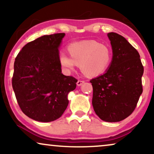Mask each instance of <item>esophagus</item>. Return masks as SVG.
<instances>
[{"label":"esophagus","instance_id":"34e87169","mask_svg":"<svg viewBox=\"0 0 154 154\" xmlns=\"http://www.w3.org/2000/svg\"><path fill=\"white\" fill-rule=\"evenodd\" d=\"M84 83H85V81H82V80H79V81H77V85H81L82 84H83Z\"/></svg>","mask_w":154,"mask_h":154}]
</instances>
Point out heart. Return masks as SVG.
<instances>
[{
  "label": "heart",
  "mask_w": 154,
  "mask_h": 154,
  "mask_svg": "<svg viewBox=\"0 0 154 154\" xmlns=\"http://www.w3.org/2000/svg\"><path fill=\"white\" fill-rule=\"evenodd\" d=\"M67 50L70 57L61 53L59 60L62 68L72 71L79 64L82 72L88 76L104 73L112 60V52L108 46L96 41H83L71 43Z\"/></svg>",
  "instance_id": "1"
}]
</instances>
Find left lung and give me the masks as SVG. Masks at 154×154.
Returning a JSON list of instances; mask_svg holds the SVG:
<instances>
[{"mask_svg":"<svg viewBox=\"0 0 154 154\" xmlns=\"http://www.w3.org/2000/svg\"><path fill=\"white\" fill-rule=\"evenodd\" d=\"M113 50L109 69L90 80L93 88L92 106L102 121L119 122L135 109L143 92L144 66L139 52L122 35L108 33Z\"/></svg>","mask_w":154,"mask_h":154,"instance_id":"8db88e82","label":"left lung"}]
</instances>
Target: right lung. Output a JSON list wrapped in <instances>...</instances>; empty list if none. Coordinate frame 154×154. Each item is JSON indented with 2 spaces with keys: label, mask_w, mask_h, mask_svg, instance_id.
I'll use <instances>...</instances> for the list:
<instances>
[{
  "label": "right lung",
  "mask_w": 154,
  "mask_h": 154,
  "mask_svg": "<svg viewBox=\"0 0 154 154\" xmlns=\"http://www.w3.org/2000/svg\"><path fill=\"white\" fill-rule=\"evenodd\" d=\"M64 33L38 38L22 48L15 58L12 85L21 110L31 119L51 122L62 116L67 95L77 79L62 73L59 46Z\"/></svg>",
  "instance_id": "1"
}]
</instances>
